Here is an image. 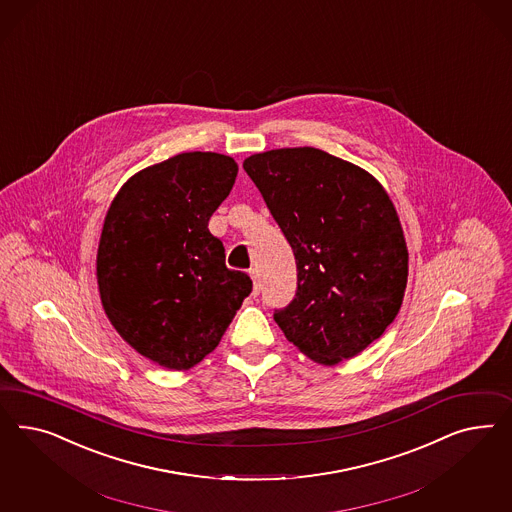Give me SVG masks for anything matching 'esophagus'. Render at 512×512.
<instances>
[{
	"instance_id": "34e87169",
	"label": "esophagus",
	"mask_w": 512,
	"mask_h": 512,
	"mask_svg": "<svg viewBox=\"0 0 512 512\" xmlns=\"http://www.w3.org/2000/svg\"><path fill=\"white\" fill-rule=\"evenodd\" d=\"M249 276L253 279V295H259V293H261V276H259V270H257V268L249 270Z\"/></svg>"
}]
</instances>
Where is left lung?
<instances>
[{"label": "left lung", "mask_w": 512, "mask_h": 512, "mask_svg": "<svg viewBox=\"0 0 512 512\" xmlns=\"http://www.w3.org/2000/svg\"><path fill=\"white\" fill-rule=\"evenodd\" d=\"M244 171L295 253V300L274 321L317 364L357 357L396 319L407 287L409 253L387 189L311 146L249 155Z\"/></svg>", "instance_id": "left-lung-1"}]
</instances>
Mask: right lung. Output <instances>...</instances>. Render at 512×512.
<instances>
[{
  "label": "right lung",
  "instance_id": "right-lung-1",
  "mask_svg": "<svg viewBox=\"0 0 512 512\" xmlns=\"http://www.w3.org/2000/svg\"><path fill=\"white\" fill-rule=\"evenodd\" d=\"M238 174L229 155L186 152L133 174L110 202L95 276L103 310L139 355L184 372L210 355L251 293L208 221Z\"/></svg>",
  "mask_w": 512,
  "mask_h": 512
}]
</instances>
